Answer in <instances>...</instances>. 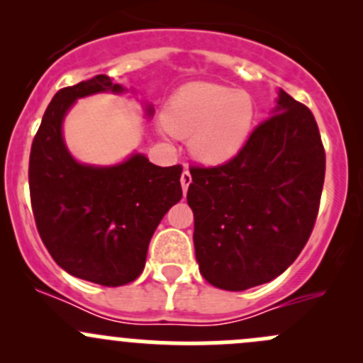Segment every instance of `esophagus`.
<instances>
[{"mask_svg": "<svg viewBox=\"0 0 363 363\" xmlns=\"http://www.w3.org/2000/svg\"><path fill=\"white\" fill-rule=\"evenodd\" d=\"M191 174H189V170L188 168H184V172H182V175H181V186H182V191H188V188H189V184H191Z\"/></svg>", "mask_w": 363, "mask_h": 363, "instance_id": "obj_1", "label": "esophagus"}]
</instances>
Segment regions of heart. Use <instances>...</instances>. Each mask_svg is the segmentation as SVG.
Segmentation results:
<instances>
[{
    "label": "heart",
    "instance_id": "1",
    "mask_svg": "<svg viewBox=\"0 0 363 363\" xmlns=\"http://www.w3.org/2000/svg\"><path fill=\"white\" fill-rule=\"evenodd\" d=\"M255 100L246 91L212 82L182 87L163 113V123L177 137H191L189 149L205 164L235 158L250 140L256 123Z\"/></svg>",
    "mask_w": 363,
    "mask_h": 363
}]
</instances>
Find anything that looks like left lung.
Here are the masks:
<instances>
[{
    "mask_svg": "<svg viewBox=\"0 0 363 363\" xmlns=\"http://www.w3.org/2000/svg\"><path fill=\"white\" fill-rule=\"evenodd\" d=\"M189 172L193 242L205 281L242 291L295 262L316 223L325 181L323 142L306 105L281 89L274 116L235 158Z\"/></svg>",
    "mask_w": 363,
    "mask_h": 363,
    "instance_id": "obj_1",
    "label": "left lung"
}]
</instances>
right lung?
<instances>
[{"label":"right lung","instance_id":"1","mask_svg":"<svg viewBox=\"0 0 363 363\" xmlns=\"http://www.w3.org/2000/svg\"><path fill=\"white\" fill-rule=\"evenodd\" d=\"M104 91L124 87L96 75L54 94L31 145L29 195L40 237L61 269L123 286L140 276L156 226L182 199V167H156L144 155L113 167L73 160L61 133L65 116L77 98Z\"/></svg>","mask_w":363,"mask_h":363}]
</instances>
